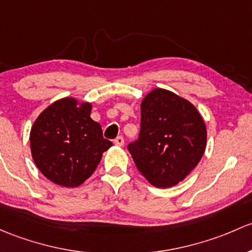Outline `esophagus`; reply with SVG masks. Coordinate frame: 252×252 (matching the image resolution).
<instances>
[{
  "instance_id": "esophagus-1",
  "label": "esophagus",
  "mask_w": 252,
  "mask_h": 252,
  "mask_svg": "<svg viewBox=\"0 0 252 252\" xmlns=\"http://www.w3.org/2000/svg\"><path fill=\"white\" fill-rule=\"evenodd\" d=\"M113 142H115L116 146H123V145H124V139L122 136H118V137H116L115 141H113Z\"/></svg>"
}]
</instances>
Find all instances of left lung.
Here are the masks:
<instances>
[{"label":"left lung","instance_id":"left-lung-1","mask_svg":"<svg viewBox=\"0 0 252 252\" xmlns=\"http://www.w3.org/2000/svg\"><path fill=\"white\" fill-rule=\"evenodd\" d=\"M206 126L189 101L157 88L141 102L139 139L128 145L135 165L150 184L175 186L202 159Z\"/></svg>","mask_w":252,"mask_h":252}]
</instances>
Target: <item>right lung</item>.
I'll return each instance as SVG.
<instances>
[{"label":"right lung","mask_w":252,"mask_h":252,"mask_svg":"<svg viewBox=\"0 0 252 252\" xmlns=\"http://www.w3.org/2000/svg\"><path fill=\"white\" fill-rule=\"evenodd\" d=\"M92 105L77 106L63 97L48 106L31 128L32 158L42 174L54 184L77 187L94 173L102 153L112 146L101 126L91 118Z\"/></svg>","instance_id":"obj_1"}]
</instances>
